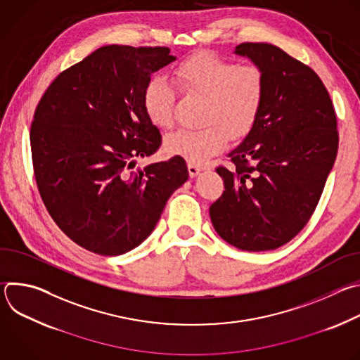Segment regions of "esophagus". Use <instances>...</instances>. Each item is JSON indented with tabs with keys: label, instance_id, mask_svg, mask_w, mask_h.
Wrapping results in <instances>:
<instances>
[{
	"label": "esophagus",
	"instance_id": "1",
	"mask_svg": "<svg viewBox=\"0 0 360 360\" xmlns=\"http://www.w3.org/2000/svg\"><path fill=\"white\" fill-rule=\"evenodd\" d=\"M199 171H200V167H198L196 164H193V162H188V172H189V176H196L198 174H199Z\"/></svg>",
	"mask_w": 360,
	"mask_h": 360
}]
</instances>
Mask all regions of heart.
Listing matches in <instances>:
<instances>
[{
	"instance_id": "1",
	"label": "heart",
	"mask_w": 360,
	"mask_h": 360,
	"mask_svg": "<svg viewBox=\"0 0 360 360\" xmlns=\"http://www.w3.org/2000/svg\"><path fill=\"white\" fill-rule=\"evenodd\" d=\"M174 78L185 95L205 98L202 129H179L165 139V149L191 162L222 150L229 139L245 136L258 120L266 92L264 70L256 64L239 65L211 51H199L181 61ZM175 88L153 77L143 89V110L160 129L174 125Z\"/></svg>"
}]
</instances>
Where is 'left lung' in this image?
<instances>
[{
    "mask_svg": "<svg viewBox=\"0 0 360 360\" xmlns=\"http://www.w3.org/2000/svg\"><path fill=\"white\" fill-rule=\"evenodd\" d=\"M235 53L266 78L261 114L217 167L225 191L210 207L215 231L243 250H271L293 239L314 215L335 164L339 134L319 75L283 49L239 44Z\"/></svg>",
    "mask_w": 360,
    "mask_h": 360,
    "instance_id": "1",
    "label": "left lung"
}]
</instances>
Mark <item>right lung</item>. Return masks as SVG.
I'll list each match as a JSON object with an SVG mask.
<instances>
[{
  "label": "right lung",
  "mask_w": 360,
  "mask_h": 360,
  "mask_svg": "<svg viewBox=\"0 0 360 360\" xmlns=\"http://www.w3.org/2000/svg\"><path fill=\"white\" fill-rule=\"evenodd\" d=\"M168 46H101L41 96L30 131L34 175L51 218L75 243L122 255L155 228L189 174L182 157L136 168L162 136L143 110L150 74Z\"/></svg>",
  "instance_id": "obj_1"
}]
</instances>
